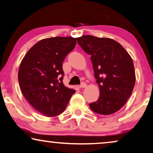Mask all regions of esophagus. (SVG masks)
Here are the masks:
<instances>
[{"label": "esophagus", "instance_id": "1", "mask_svg": "<svg viewBox=\"0 0 153 153\" xmlns=\"http://www.w3.org/2000/svg\"><path fill=\"white\" fill-rule=\"evenodd\" d=\"M79 86H80V88H85L87 86V84L85 82H82V83H81V84L79 85Z\"/></svg>", "mask_w": 153, "mask_h": 153}]
</instances>
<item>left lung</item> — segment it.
<instances>
[{"instance_id": "8db88e82", "label": "left lung", "mask_w": 153, "mask_h": 153, "mask_svg": "<svg viewBox=\"0 0 153 153\" xmlns=\"http://www.w3.org/2000/svg\"><path fill=\"white\" fill-rule=\"evenodd\" d=\"M83 51L91 56L100 97L89 104L96 114L109 115L120 109L130 97L135 72L130 56L114 39L83 35L76 38Z\"/></svg>"}]
</instances>
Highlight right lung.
I'll use <instances>...</instances> for the list:
<instances>
[{
	"label": "right lung",
	"instance_id": "1",
	"mask_svg": "<svg viewBox=\"0 0 153 153\" xmlns=\"http://www.w3.org/2000/svg\"><path fill=\"white\" fill-rule=\"evenodd\" d=\"M76 44L72 37L42 39L21 62L18 79L23 95L35 110L46 116L54 117L63 112L76 92L62 82V62Z\"/></svg>",
	"mask_w": 153,
	"mask_h": 153
}]
</instances>
